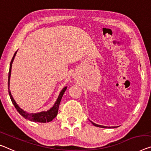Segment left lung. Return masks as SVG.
<instances>
[{
  "mask_svg": "<svg viewBox=\"0 0 151 151\" xmlns=\"http://www.w3.org/2000/svg\"><path fill=\"white\" fill-rule=\"evenodd\" d=\"M91 122V121H90ZM91 123L92 124L94 125V126H96V127H103V128H107V127H106V126H101V125H98V124H94V123H93L92 122H91Z\"/></svg>",
  "mask_w": 151,
  "mask_h": 151,
  "instance_id": "left-lung-1",
  "label": "left lung"
}]
</instances>
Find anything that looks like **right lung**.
<instances>
[{"instance_id":"right-lung-1","label":"right lung","mask_w":151,"mask_h":151,"mask_svg":"<svg viewBox=\"0 0 151 151\" xmlns=\"http://www.w3.org/2000/svg\"><path fill=\"white\" fill-rule=\"evenodd\" d=\"M17 53V51L15 52L14 54V56L13 57L12 60H11V63H10V68H9V77H8V90H9V96H10V98L11 101L13 104V105L15 106V107L18 112L19 113V114L21 115H22L25 119L30 120V121L32 122H40V123H46V122H51L52 120L54 119L55 117H56V116L57 115L58 113V111H59V104L60 102L61 101V99L63 97V95L64 92H65V90L67 89V87H65L63 89L61 90V92H60V94L59 95V97L57 100L56 103H55L54 106L50 109V110H48L47 111H42V112L40 113H28L25 111H23L22 109H21L19 106L17 105V104L16 103V102L15 101V100L13 99L12 95H11L10 89H9V83H10V76H11V66H12V63L13 61L14 60V58H15V56Z\"/></svg>"}]
</instances>
